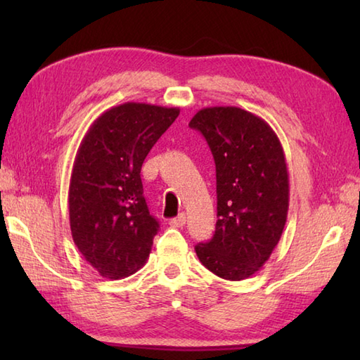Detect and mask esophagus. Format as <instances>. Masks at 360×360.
Listing matches in <instances>:
<instances>
[{"mask_svg": "<svg viewBox=\"0 0 360 360\" xmlns=\"http://www.w3.org/2000/svg\"><path fill=\"white\" fill-rule=\"evenodd\" d=\"M186 224V213H179L178 217L176 218H173V219H170V226L172 227H182Z\"/></svg>", "mask_w": 360, "mask_h": 360, "instance_id": "34e87169", "label": "esophagus"}]
</instances>
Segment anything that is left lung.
I'll return each instance as SVG.
<instances>
[{
    "label": "left lung",
    "instance_id": "8db88e82",
    "mask_svg": "<svg viewBox=\"0 0 360 360\" xmlns=\"http://www.w3.org/2000/svg\"><path fill=\"white\" fill-rule=\"evenodd\" d=\"M217 165V227L195 246L200 262L231 281L259 271L280 241L289 207V176L277 134L262 117L236 106L198 111Z\"/></svg>",
    "mask_w": 360,
    "mask_h": 360
}]
</instances>
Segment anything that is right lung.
Segmentation results:
<instances>
[{
    "label": "right lung",
    "instance_id": "add662e5",
    "mask_svg": "<svg viewBox=\"0 0 360 360\" xmlns=\"http://www.w3.org/2000/svg\"><path fill=\"white\" fill-rule=\"evenodd\" d=\"M179 108L127 102L101 114L75 155L70 224L82 257L105 278L120 280L147 262L159 223L143 198L141 168Z\"/></svg>",
    "mask_w": 360,
    "mask_h": 360
}]
</instances>
